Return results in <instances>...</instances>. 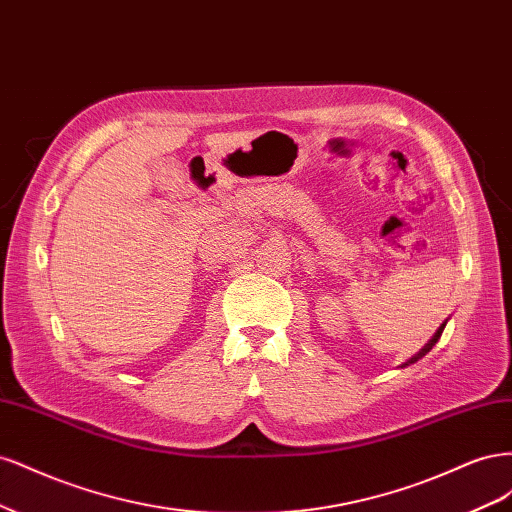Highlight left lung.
Returning a JSON list of instances; mask_svg holds the SVG:
<instances>
[{
    "mask_svg": "<svg viewBox=\"0 0 512 512\" xmlns=\"http://www.w3.org/2000/svg\"><path fill=\"white\" fill-rule=\"evenodd\" d=\"M444 327H446V322H444V324H440V329L436 331V335H433V337L429 339V342H427V344H425V346H423L421 350H418V352H416V354L412 356V359H410L408 363H404V367H406V365H410V363H416L418 359H423V356H425V354H427V352H429V350H431L433 346H436V344H438V339H440V335H442Z\"/></svg>",
    "mask_w": 512,
    "mask_h": 512,
    "instance_id": "left-lung-1",
    "label": "left lung"
}]
</instances>
